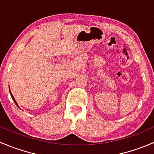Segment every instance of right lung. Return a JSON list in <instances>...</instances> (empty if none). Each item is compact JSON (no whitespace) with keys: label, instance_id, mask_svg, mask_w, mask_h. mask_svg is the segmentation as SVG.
I'll return each mask as SVG.
<instances>
[{"label":"right lung","instance_id":"1","mask_svg":"<svg viewBox=\"0 0 154 154\" xmlns=\"http://www.w3.org/2000/svg\"><path fill=\"white\" fill-rule=\"evenodd\" d=\"M10 94H11V97H12V100H14V102H15V104H16V106H18V107H19V106H18V103H17V102H16V101H15V98H14L13 95H12V93H11V91H10Z\"/></svg>","mask_w":154,"mask_h":154}]
</instances>
